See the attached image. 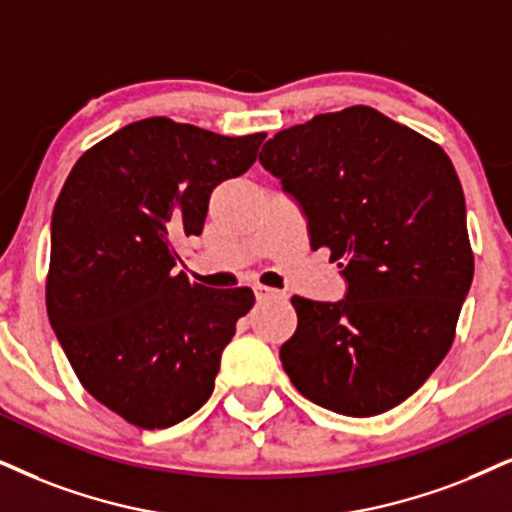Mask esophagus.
<instances>
[{
    "instance_id": "1",
    "label": "esophagus",
    "mask_w": 512,
    "mask_h": 512,
    "mask_svg": "<svg viewBox=\"0 0 512 512\" xmlns=\"http://www.w3.org/2000/svg\"><path fill=\"white\" fill-rule=\"evenodd\" d=\"M252 290H255L257 300H271V297H274V300H283V297H286V293H283V290L262 286V283H255V286H252Z\"/></svg>"
}]
</instances>
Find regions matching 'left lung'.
I'll use <instances>...</instances> for the list:
<instances>
[{
    "mask_svg": "<svg viewBox=\"0 0 512 512\" xmlns=\"http://www.w3.org/2000/svg\"><path fill=\"white\" fill-rule=\"evenodd\" d=\"M260 163L300 200L312 248L331 250L347 295H295L281 364L302 397L368 418L442 364L475 271L461 181L439 144L368 106L274 134Z\"/></svg>",
    "mask_w": 512,
    "mask_h": 512,
    "instance_id": "1",
    "label": "left lung"
}]
</instances>
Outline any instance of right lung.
Wrapping results in <instances>:
<instances>
[{
    "label": "right lung",
    "mask_w": 512,
    "mask_h": 512,
    "mask_svg": "<svg viewBox=\"0 0 512 512\" xmlns=\"http://www.w3.org/2000/svg\"><path fill=\"white\" fill-rule=\"evenodd\" d=\"M267 134L222 137L146 118L82 153L51 217L47 314L84 390L129 425L170 428L215 390L250 288L177 271L219 181L255 163Z\"/></svg>",
    "instance_id": "add662e5"
}]
</instances>
